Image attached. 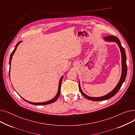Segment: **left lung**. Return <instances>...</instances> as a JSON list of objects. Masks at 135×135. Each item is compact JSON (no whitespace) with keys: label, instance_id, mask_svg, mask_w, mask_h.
Wrapping results in <instances>:
<instances>
[{"label":"left lung","instance_id":"obj_1","mask_svg":"<svg viewBox=\"0 0 135 135\" xmlns=\"http://www.w3.org/2000/svg\"><path fill=\"white\" fill-rule=\"evenodd\" d=\"M103 38H104V41H107V42H114L118 45L120 49V52H121V55H122V74H121V76H120V79L118 84L117 85V86L114 88V89L113 90H112L110 92H109L108 94L101 97H91L86 95L85 94H84V92L82 91L81 89L80 81L79 80V90L80 91L81 94L86 98L88 99V100L91 101H101L107 100L110 98L111 97H112L113 96H114L118 93L120 88L122 87L123 83L124 82L126 79V74H127L126 56L125 54V49L122 46L121 42H120L119 39L117 37L114 36V35H109V36L103 37Z\"/></svg>","mask_w":135,"mask_h":135}]
</instances>
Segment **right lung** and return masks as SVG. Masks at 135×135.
I'll return each mask as SVG.
<instances>
[{"mask_svg": "<svg viewBox=\"0 0 135 135\" xmlns=\"http://www.w3.org/2000/svg\"><path fill=\"white\" fill-rule=\"evenodd\" d=\"M22 42V41H20L18 43L16 44V45L15 46V49H14V50H13L11 54V55H10V60H9V65H10V68H9V76H10V66H11V60H12V56L14 54V53H15V51L16 50V49L18 46V45L21 43V42ZM63 75L61 78V79L60 80V81H59V89H58V91H57V93L56 95L55 96V97L54 98H53L52 100H50L49 101H46V102H30V101H28L26 100H25V99H24L23 98H22V97L21 96V97L22 98V99H23V100L26 101L27 102L29 103L30 104H34V105H45V104H50V103H54V102H55L57 100L58 98L59 97V96L60 95V92H61V83H62V80L63 79Z\"/></svg>", "mask_w": 135, "mask_h": 135, "instance_id": "add662e5", "label": "right lung"}]
</instances>
